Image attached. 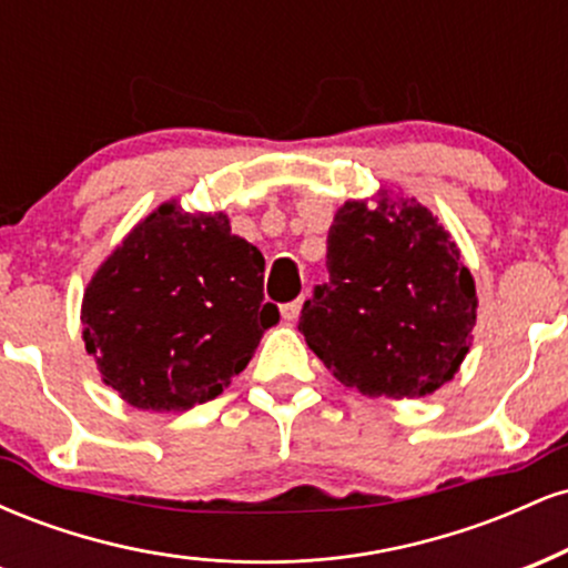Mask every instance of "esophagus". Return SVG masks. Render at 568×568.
Instances as JSON below:
<instances>
[{
    "label": "esophagus",
    "mask_w": 568,
    "mask_h": 568,
    "mask_svg": "<svg viewBox=\"0 0 568 568\" xmlns=\"http://www.w3.org/2000/svg\"><path fill=\"white\" fill-rule=\"evenodd\" d=\"M302 304H304V296H298V298H293V302H288V304H283L280 306V312H283V317L285 321H296L298 317V312H302Z\"/></svg>",
    "instance_id": "obj_1"
}]
</instances>
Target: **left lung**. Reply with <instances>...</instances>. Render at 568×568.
I'll use <instances>...</instances> for the list:
<instances>
[{"mask_svg": "<svg viewBox=\"0 0 568 568\" xmlns=\"http://www.w3.org/2000/svg\"><path fill=\"white\" fill-rule=\"evenodd\" d=\"M328 283L306 298L298 331L347 387L425 397L470 349L475 283L459 247L419 202H347L328 232Z\"/></svg>", "mask_w": 568, "mask_h": 568, "instance_id": "8db88e82", "label": "left lung"}]
</instances>
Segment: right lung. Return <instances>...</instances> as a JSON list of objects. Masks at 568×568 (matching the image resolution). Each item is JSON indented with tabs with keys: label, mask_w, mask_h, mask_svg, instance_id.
I'll return each mask as SVG.
<instances>
[{
	"label": "right lung",
	"mask_w": 568,
	"mask_h": 568,
	"mask_svg": "<svg viewBox=\"0 0 568 568\" xmlns=\"http://www.w3.org/2000/svg\"><path fill=\"white\" fill-rule=\"evenodd\" d=\"M264 256L230 219L162 205L122 240L84 291V347L130 406L186 410L230 387L264 331Z\"/></svg>",
	"instance_id": "right-lung-1"
}]
</instances>
